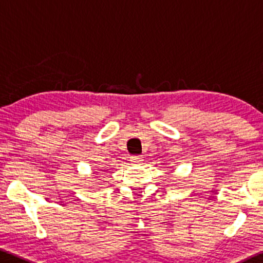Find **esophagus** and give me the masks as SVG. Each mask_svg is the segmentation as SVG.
Wrapping results in <instances>:
<instances>
[{
	"label": "esophagus",
	"instance_id": "34e87169",
	"mask_svg": "<svg viewBox=\"0 0 263 263\" xmlns=\"http://www.w3.org/2000/svg\"><path fill=\"white\" fill-rule=\"evenodd\" d=\"M130 161H132V163H134V164H140V163H142L143 159H142V156H140V155H134L130 157Z\"/></svg>",
	"mask_w": 263,
	"mask_h": 263
}]
</instances>
